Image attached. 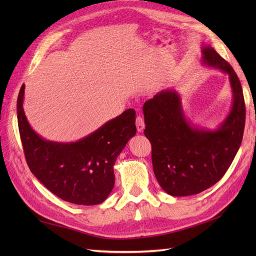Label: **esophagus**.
<instances>
[{
    "label": "esophagus",
    "instance_id": "1",
    "mask_svg": "<svg viewBox=\"0 0 256 256\" xmlns=\"http://www.w3.org/2000/svg\"><path fill=\"white\" fill-rule=\"evenodd\" d=\"M136 129H138V132H142L145 128V124H144V120L142 116L138 115L136 118Z\"/></svg>",
    "mask_w": 256,
    "mask_h": 256
}]
</instances>
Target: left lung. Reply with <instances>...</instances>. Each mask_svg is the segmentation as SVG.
I'll list each match as a JSON object with an SVG mask.
<instances>
[{"label":"left lung","instance_id":"obj_1","mask_svg":"<svg viewBox=\"0 0 256 256\" xmlns=\"http://www.w3.org/2000/svg\"><path fill=\"white\" fill-rule=\"evenodd\" d=\"M202 62L228 74L232 109L214 130L193 127L175 90H161L143 106L144 134L152 144L154 173L160 187L173 196L198 194L218 182L242 141L246 106L236 72L210 46L202 47Z\"/></svg>","mask_w":256,"mask_h":256}]
</instances>
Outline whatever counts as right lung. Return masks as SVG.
I'll return each mask as SVG.
<instances>
[{
	"instance_id": "add662e5",
	"label": "right lung",
	"mask_w": 256,
	"mask_h": 256,
	"mask_svg": "<svg viewBox=\"0 0 256 256\" xmlns=\"http://www.w3.org/2000/svg\"><path fill=\"white\" fill-rule=\"evenodd\" d=\"M24 84L17 100V118L28 166L53 194L76 205H97L111 193L116 158L136 134V111H124L94 132L72 143L47 141L30 126L23 110Z\"/></svg>"
}]
</instances>
